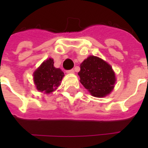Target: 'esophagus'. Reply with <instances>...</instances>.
Returning <instances> with one entry per match:
<instances>
[{
  "label": "esophagus",
  "mask_w": 148,
  "mask_h": 148,
  "mask_svg": "<svg viewBox=\"0 0 148 148\" xmlns=\"http://www.w3.org/2000/svg\"><path fill=\"white\" fill-rule=\"evenodd\" d=\"M66 73H68V74H73V73H75V70L72 69V70H66Z\"/></svg>",
  "instance_id": "34e87169"
}]
</instances>
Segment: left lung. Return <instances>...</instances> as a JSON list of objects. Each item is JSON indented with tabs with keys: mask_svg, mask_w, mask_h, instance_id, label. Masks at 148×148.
<instances>
[{
	"mask_svg": "<svg viewBox=\"0 0 148 148\" xmlns=\"http://www.w3.org/2000/svg\"><path fill=\"white\" fill-rule=\"evenodd\" d=\"M80 82L95 97H104L113 90L116 76L112 66L101 58L90 56L80 65Z\"/></svg>",
	"mask_w": 148,
	"mask_h": 148,
	"instance_id": "obj_1",
	"label": "left lung"
}]
</instances>
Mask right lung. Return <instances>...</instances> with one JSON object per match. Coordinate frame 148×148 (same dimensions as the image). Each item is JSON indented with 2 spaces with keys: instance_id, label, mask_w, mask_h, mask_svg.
I'll list each match as a JSON object with an SVG mask.
<instances>
[{
  "instance_id": "right-lung-1",
  "label": "right lung",
  "mask_w": 148,
  "mask_h": 148,
  "mask_svg": "<svg viewBox=\"0 0 148 148\" xmlns=\"http://www.w3.org/2000/svg\"><path fill=\"white\" fill-rule=\"evenodd\" d=\"M35 87L40 92L50 93L60 85L64 73L54 66L53 58H49L40 64L33 73Z\"/></svg>"
}]
</instances>
